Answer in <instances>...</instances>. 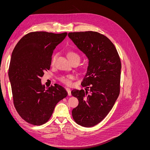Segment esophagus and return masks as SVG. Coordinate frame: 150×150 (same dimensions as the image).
<instances>
[{"label":"esophagus","instance_id":"34e87169","mask_svg":"<svg viewBox=\"0 0 150 150\" xmlns=\"http://www.w3.org/2000/svg\"><path fill=\"white\" fill-rule=\"evenodd\" d=\"M67 92V94H68V96H71V89L69 88H66Z\"/></svg>","mask_w":150,"mask_h":150}]
</instances>
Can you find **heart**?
Wrapping results in <instances>:
<instances>
[{
	"mask_svg": "<svg viewBox=\"0 0 150 150\" xmlns=\"http://www.w3.org/2000/svg\"><path fill=\"white\" fill-rule=\"evenodd\" d=\"M57 56V54H54L52 55V58H51V63L52 65H53L54 64V62H55ZM67 57L71 62L73 61L74 60H78L80 61L79 55L78 53L74 52V51L68 52H67ZM72 79H73V76H72V75H67V76H61V77H59V80L61 83H64L66 85H71V80Z\"/></svg>",
	"mask_w": 150,
	"mask_h": 150,
	"instance_id": "heart-1",
	"label": "heart"
}]
</instances>
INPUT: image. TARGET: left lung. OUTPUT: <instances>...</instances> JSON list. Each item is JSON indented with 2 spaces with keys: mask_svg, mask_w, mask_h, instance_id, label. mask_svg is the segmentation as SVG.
<instances>
[{
  "mask_svg": "<svg viewBox=\"0 0 150 150\" xmlns=\"http://www.w3.org/2000/svg\"><path fill=\"white\" fill-rule=\"evenodd\" d=\"M69 38L89 60L87 72L81 83L89 89H73L71 94L79 104L72 111L77 124L92 127L100 122L110 112L120 92L121 63L111 40L97 32L69 33Z\"/></svg>",
  "mask_w": 150,
  "mask_h": 150,
  "instance_id": "1",
  "label": "left lung"
}]
</instances>
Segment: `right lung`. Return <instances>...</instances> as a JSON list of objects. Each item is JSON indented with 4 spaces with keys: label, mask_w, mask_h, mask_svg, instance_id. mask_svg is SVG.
Returning <instances> with one entry per match:
<instances>
[{
    "label": "right lung",
    "mask_w": 150,
    "mask_h": 150,
    "mask_svg": "<svg viewBox=\"0 0 150 150\" xmlns=\"http://www.w3.org/2000/svg\"><path fill=\"white\" fill-rule=\"evenodd\" d=\"M67 33L32 32L22 38L13 49L8 78L13 104L20 116L34 125L50 119L57 103L67 96L57 84L46 88L40 77L49 70L54 49Z\"/></svg>",
    "instance_id": "add662e5"
}]
</instances>
